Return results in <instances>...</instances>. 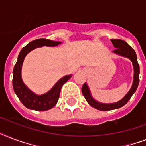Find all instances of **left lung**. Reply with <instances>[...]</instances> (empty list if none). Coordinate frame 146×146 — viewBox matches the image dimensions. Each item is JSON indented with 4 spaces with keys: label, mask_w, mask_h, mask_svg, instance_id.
<instances>
[{
    "label": "left lung",
    "mask_w": 146,
    "mask_h": 146,
    "mask_svg": "<svg viewBox=\"0 0 146 146\" xmlns=\"http://www.w3.org/2000/svg\"><path fill=\"white\" fill-rule=\"evenodd\" d=\"M113 46L115 47L116 49L113 50V52L115 54H117L119 55L126 57L127 58L130 59L133 62V65L134 67V77H133V83L132 86V88L129 91V92L125 96L124 98L119 102L113 103V104H102L100 102H97L92 97L91 94L89 92V88L87 86L86 83L85 82L82 85V92L85 98L86 99L90 105L93 107L97 110L102 111H111V110H114V109H118L123 107L124 104H126L128 102L132 96L133 95L134 92L136 91V89L138 87L139 82V65L137 61V57H136V52L127 42L120 39H111V40Z\"/></svg>",
    "instance_id": "left-lung-1"
}]
</instances>
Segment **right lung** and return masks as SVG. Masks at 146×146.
<instances>
[{
  "label": "right lung",
  "mask_w": 146,
  "mask_h": 146,
  "mask_svg": "<svg viewBox=\"0 0 146 146\" xmlns=\"http://www.w3.org/2000/svg\"><path fill=\"white\" fill-rule=\"evenodd\" d=\"M61 42H54L45 38L34 40L30 43H29L26 46L23 48L18 56V60L15 64L13 71V86L14 89L15 93L17 94V97L19 98L20 102L23 104L25 107L31 110L43 111H48L52 108L57 104L60 96V89L62 86L68 80H70L72 76H65L58 80L56 84L54 86L52 89L47 93L38 96L31 92L29 89L24 84L21 78V69L23 62L26 55L33 49L42 46L54 47L57 46Z\"/></svg>",
  "instance_id": "add662e5"
}]
</instances>
